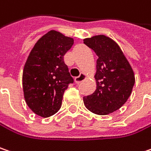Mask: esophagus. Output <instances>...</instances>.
I'll use <instances>...</instances> for the list:
<instances>
[{
	"instance_id": "obj_1",
	"label": "esophagus",
	"mask_w": 151,
	"mask_h": 151,
	"mask_svg": "<svg viewBox=\"0 0 151 151\" xmlns=\"http://www.w3.org/2000/svg\"><path fill=\"white\" fill-rule=\"evenodd\" d=\"M85 79H86V75H85L84 73H81L79 76H77V77H76V78H75V81H76V83L79 84L80 82L83 81Z\"/></svg>"
}]
</instances>
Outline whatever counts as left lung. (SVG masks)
<instances>
[{"instance_id": "8db88e82", "label": "left lung", "mask_w": 151, "mask_h": 151, "mask_svg": "<svg viewBox=\"0 0 151 151\" xmlns=\"http://www.w3.org/2000/svg\"><path fill=\"white\" fill-rule=\"evenodd\" d=\"M95 52L97 59L96 90L83 97V102L91 112L105 116L119 109L130 97L135 83L132 67L116 42L99 35L83 40Z\"/></svg>"}]
</instances>
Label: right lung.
Masks as SVG:
<instances>
[{"instance_id": "1", "label": "right lung", "mask_w": 151, "mask_h": 151, "mask_svg": "<svg viewBox=\"0 0 151 151\" xmlns=\"http://www.w3.org/2000/svg\"><path fill=\"white\" fill-rule=\"evenodd\" d=\"M74 39L50 30L35 44L23 70V90L27 105L37 116L49 117L62 104L64 91L73 83L64 55Z\"/></svg>"}]
</instances>
